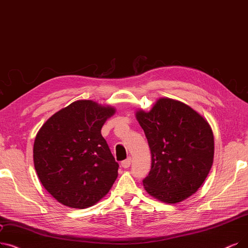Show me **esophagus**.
Returning a JSON list of instances; mask_svg holds the SVG:
<instances>
[{
	"label": "esophagus",
	"mask_w": 248,
	"mask_h": 248,
	"mask_svg": "<svg viewBox=\"0 0 248 248\" xmlns=\"http://www.w3.org/2000/svg\"><path fill=\"white\" fill-rule=\"evenodd\" d=\"M131 162H132V159L131 158H127V159H125V160H124L123 162H122V167L123 168H128L131 166Z\"/></svg>",
	"instance_id": "34e87169"
}]
</instances>
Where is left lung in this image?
I'll list each match as a JSON object with an SVG mask.
<instances>
[{
    "mask_svg": "<svg viewBox=\"0 0 248 248\" xmlns=\"http://www.w3.org/2000/svg\"><path fill=\"white\" fill-rule=\"evenodd\" d=\"M136 117L144 130L152 156L143 180L153 198L177 203L188 199L206 180L214 160V135L209 123L186 103L157 99Z\"/></svg>",
    "mask_w": 248,
    "mask_h": 248,
    "instance_id": "8db88e82",
    "label": "left lung"
}]
</instances>
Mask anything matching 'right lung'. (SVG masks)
<instances>
[{
    "instance_id": "obj_1",
    "label": "right lung",
    "mask_w": 248,
    "mask_h": 248,
    "mask_svg": "<svg viewBox=\"0 0 248 248\" xmlns=\"http://www.w3.org/2000/svg\"><path fill=\"white\" fill-rule=\"evenodd\" d=\"M115 108L77 100L44 124L33 145V162L41 185L63 206L85 209L108 193L118 175L101 135Z\"/></svg>"
}]
</instances>
